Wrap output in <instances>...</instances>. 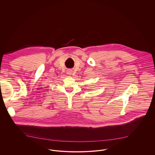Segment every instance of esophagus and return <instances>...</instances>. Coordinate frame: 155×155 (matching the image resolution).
Returning <instances> with one entry per match:
<instances>
[{
  "mask_svg": "<svg viewBox=\"0 0 155 155\" xmlns=\"http://www.w3.org/2000/svg\"><path fill=\"white\" fill-rule=\"evenodd\" d=\"M67 73H68V74H71V71H68Z\"/></svg>",
  "mask_w": 155,
  "mask_h": 155,
  "instance_id": "esophagus-1",
  "label": "esophagus"
}]
</instances>
